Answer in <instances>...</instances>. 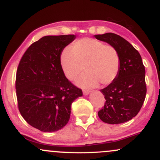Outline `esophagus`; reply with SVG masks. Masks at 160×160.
Here are the masks:
<instances>
[{
  "label": "esophagus",
  "mask_w": 160,
  "mask_h": 160,
  "mask_svg": "<svg viewBox=\"0 0 160 160\" xmlns=\"http://www.w3.org/2000/svg\"><path fill=\"white\" fill-rule=\"evenodd\" d=\"M82 93H83V95H88L89 93V90H86V89H83V91H82Z\"/></svg>",
  "instance_id": "34e87169"
}]
</instances>
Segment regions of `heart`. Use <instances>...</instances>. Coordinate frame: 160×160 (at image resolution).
I'll return each mask as SVG.
<instances>
[{
	"mask_svg": "<svg viewBox=\"0 0 160 160\" xmlns=\"http://www.w3.org/2000/svg\"><path fill=\"white\" fill-rule=\"evenodd\" d=\"M60 55V64L65 77L74 80L85 70L87 72L78 80L83 88L109 85L117 78L120 68L119 53L113 46L105 45L94 38H82L74 42Z\"/></svg>",
	"mask_w": 160,
	"mask_h": 160,
	"instance_id": "b5f03b06",
	"label": "heart"
}]
</instances>
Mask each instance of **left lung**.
<instances>
[{
  "instance_id": "left-lung-1",
  "label": "left lung",
  "mask_w": 160,
  "mask_h": 160,
  "mask_svg": "<svg viewBox=\"0 0 160 160\" xmlns=\"http://www.w3.org/2000/svg\"><path fill=\"white\" fill-rule=\"evenodd\" d=\"M117 49L120 68L117 78L101 89L106 102L98 112L99 118L109 124H120L132 120L140 111L147 93L145 68L141 55L123 38L113 33L96 34Z\"/></svg>"
}]
</instances>
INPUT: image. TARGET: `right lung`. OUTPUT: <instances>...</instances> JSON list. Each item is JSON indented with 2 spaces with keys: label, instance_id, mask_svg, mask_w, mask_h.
Instances as JSON below:
<instances>
[{
  "label": "right lung",
  "instance_id": "add662e5",
  "mask_svg": "<svg viewBox=\"0 0 160 160\" xmlns=\"http://www.w3.org/2000/svg\"><path fill=\"white\" fill-rule=\"evenodd\" d=\"M74 34L45 36L33 43L20 60L16 77L19 111L29 125L52 132L68 122L71 104L82 89L66 78L60 64Z\"/></svg>",
  "mask_w": 160,
  "mask_h": 160
}]
</instances>
